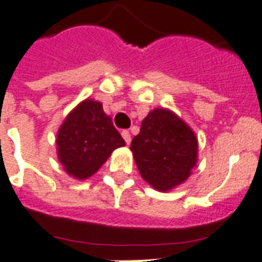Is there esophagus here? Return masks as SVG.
Listing matches in <instances>:
<instances>
[{
    "label": "esophagus",
    "mask_w": 262,
    "mask_h": 262,
    "mask_svg": "<svg viewBox=\"0 0 262 262\" xmlns=\"http://www.w3.org/2000/svg\"><path fill=\"white\" fill-rule=\"evenodd\" d=\"M121 135H122V137H123V140H125V143L126 144H129L130 143V133H129V130H122L121 132Z\"/></svg>",
    "instance_id": "obj_1"
}]
</instances>
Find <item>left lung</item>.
<instances>
[{
	"label": "left lung",
	"mask_w": 262,
	"mask_h": 262,
	"mask_svg": "<svg viewBox=\"0 0 262 262\" xmlns=\"http://www.w3.org/2000/svg\"><path fill=\"white\" fill-rule=\"evenodd\" d=\"M130 149L141 177L158 190H170L186 181L197 162L193 130L164 108H156L143 119Z\"/></svg>",
	"instance_id": "obj_1"
}]
</instances>
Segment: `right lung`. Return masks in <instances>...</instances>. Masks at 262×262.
<instances>
[{
  "label": "right lung",
  "mask_w": 262,
  "mask_h": 262,
  "mask_svg": "<svg viewBox=\"0 0 262 262\" xmlns=\"http://www.w3.org/2000/svg\"><path fill=\"white\" fill-rule=\"evenodd\" d=\"M58 159L69 175L85 179L98 171L125 141L103 111L102 103L84 100L68 115L57 136Z\"/></svg>",
  "instance_id": "1"
}]
</instances>
